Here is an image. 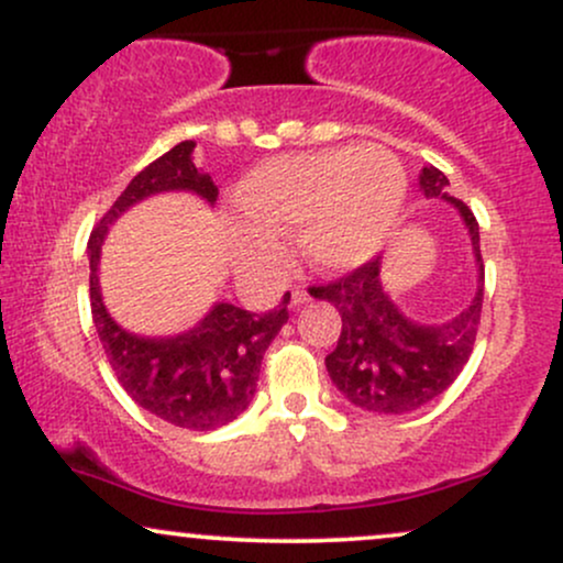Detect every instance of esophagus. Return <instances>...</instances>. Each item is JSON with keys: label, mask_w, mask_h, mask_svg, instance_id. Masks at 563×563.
Instances as JSON below:
<instances>
[{"label": "esophagus", "mask_w": 563, "mask_h": 563, "mask_svg": "<svg viewBox=\"0 0 563 563\" xmlns=\"http://www.w3.org/2000/svg\"><path fill=\"white\" fill-rule=\"evenodd\" d=\"M309 301V294L303 288H296L294 294H290V307H301V303Z\"/></svg>", "instance_id": "obj_1"}]
</instances>
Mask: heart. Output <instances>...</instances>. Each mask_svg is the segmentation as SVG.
I'll use <instances>...</instances> for the list:
<instances>
[{
	"instance_id": "b5f03b06",
	"label": "heart",
	"mask_w": 563,
	"mask_h": 563,
	"mask_svg": "<svg viewBox=\"0 0 563 563\" xmlns=\"http://www.w3.org/2000/svg\"><path fill=\"white\" fill-rule=\"evenodd\" d=\"M405 192L402 166L378 145L275 158L238 187L245 224L235 230V251L245 262H264L275 254L273 235L301 228L307 262L346 273L384 245Z\"/></svg>"
}]
</instances>
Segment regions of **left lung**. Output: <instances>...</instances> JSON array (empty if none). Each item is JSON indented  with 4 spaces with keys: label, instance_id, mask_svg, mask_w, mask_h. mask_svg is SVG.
<instances>
[{
    "label": "left lung",
    "instance_id": "obj_1",
    "mask_svg": "<svg viewBox=\"0 0 563 563\" xmlns=\"http://www.w3.org/2000/svg\"><path fill=\"white\" fill-rule=\"evenodd\" d=\"M448 187L450 179L437 166L421 172L423 196L448 200L461 211L484 286L479 222L463 200L450 196ZM482 286L474 301L442 325H421L399 312L380 283L378 260L365 262L339 280L309 288L314 299L333 303L341 314L339 344L325 357L335 389L360 410L378 416H405L437 399L461 376L474 352L482 320Z\"/></svg>",
    "mask_w": 563,
    "mask_h": 563
}]
</instances>
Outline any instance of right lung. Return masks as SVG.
<instances>
[{"label":"right lung","instance_id":"obj_1","mask_svg":"<svg viewBox=\"0 0 563 563\" xmlns=\"http://www.w3.org/2000/svg\"><path fill=\"white\" fill-rule=\"evenodd\" d=\"M192 147L196 142L185 140L145 166L97 222L87 245L89 301L108 363L129 397L177 429L211 431L235 421L249 407L264 352L288 322L290 294L264 314H251L222 301L190 331L169 339H145L115 325L97 280L106 232L129 206L166 190H190L214 203L219 190L209 174L196 169Z\"/></svg>","mask_w":563,"mask_h":563}]
</instances>
